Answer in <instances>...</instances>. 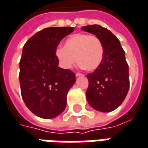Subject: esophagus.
Returning a JSON list of instances; mask_svg holds the SVG:
<instances>
[{"label":"esophagus","mask_w":148,"mask_h":148,"mask_svg":"<svg viewBox=\"0 0 148 148\" xmlns=\"http://www.w3.org/2000/svg\"><path fill=\"white\" fill-rule=\"evenodd\" d=\"M75 76H76V77H80V76H84V74H80V73H76V74H75Z\"/></svg>","instance_id":"obj_1"}]
</instances>
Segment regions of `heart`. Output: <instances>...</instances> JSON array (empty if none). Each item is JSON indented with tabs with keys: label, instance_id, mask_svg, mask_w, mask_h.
<instances>
[{
	"label": "heart",
	"instance_id": "heart-1",
	"mask_svg": "<svg viewBox=\"0 0 148 148\" xmlns=\"http://www.w3.org/2000/svg\"><path fill=\"white\" fill-rule=\"evenodd\" d=\"M56 56L63 69H71L78 61L80 67L93 71L102 62L104 47L97 37L76 33L65 40L64 47H60L56 50Z\"/></svg>",
	"mask_w": 148,
	"mask_h": 148
}]
</instances>
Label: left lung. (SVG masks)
<instances>
[{
  "instance_id": "1",
  "label": "left lung",
  "mask_w": 148,
  "mask_h": 148,
  "mask_svg": "<svg viewBox=\"0 0 148 148\" xmlns=\"http://www.w3.org/2000/svg\"><path fill=\"white\" fill-rule=\"evenodd\" d=\"M101 41L104 56L97 69L88 74V88L86 97L88 104L96 110L110 112L119 107L130 88L129 65L125 51L119 39L107 28L93 24L82 28Z\"/></svg>"
}]
</instances>
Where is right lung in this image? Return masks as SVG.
<instances>
[{"label": "right lung", "mask_w": 148, "mask_h": 148, "mask_svg": "<svg viewBox=\"0 0 148 148\" xmlns=\"http://www.w3.org/2000/svg\"><path fill=\"white\" fill-rule=\"evenodd\" d=\"M73 27H52L35 33L24 44L19 62V83L24 103L34 115L52 119L66 107L75 74L58 67L56 50Z\"/></svg>", "instance_id": "1"}]
</instances>
